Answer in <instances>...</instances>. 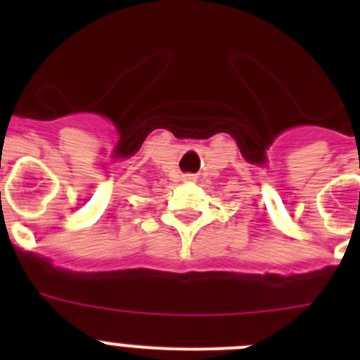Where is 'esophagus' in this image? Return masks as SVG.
Here are the masks:
<instances>
[{"label": "esophagus", "instance_id": "esophagus-1", "mask_svg": "<svg viewBox=\"0 0 360 360\" xmlns=\"http://www.w3.org/2000/svg\"><path fill=\"white\" fill-rule=\"evenodd\" d=\"M182 180H184V182H195L196 176H195V174L186 173V174H182Z\"/></svg>", "mask_w": 360, "mask_h": 360}]
</instances>
